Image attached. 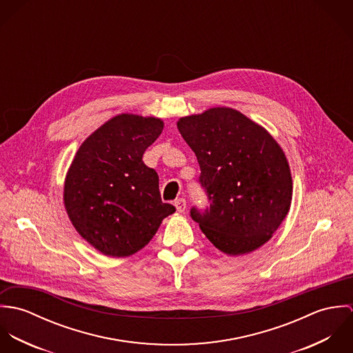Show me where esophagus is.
Here are the masks:
<instances>
[{
	"instance_id": "obj_1",
	"label": "esophagus",
	"mask_w": 353,
	"mask_h": 353,
	"mask_svg": "<svg viewBox=\"0 0 353 353\" xmlns=\"http://www.w3.org/2000/svg\"><path fill=\"white\" fill-rule=\"evenodd\" d=\"M174 205H175V208H176V212L183 213L185 209H186V200H185V199H179V200L175 201Z\"/></svg>"
}]
</instances>
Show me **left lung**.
Masks as SVG:
<instances>
[{
  "label": "left lung",
  "mask_w": 353,
  "mask_h": 353,
  "mask_svg": "<svg viewBox=\"0 0 353 353\" xmlns=\"http://www.w3.org/2000/svg\"><path fill=\"white\" fill-rule=\"evenodd\" d=\"M178 130L197 156L209 209L190 214L205 236L227 255L265 245L290 212L292 176L272 134L230 107L179 118Z\"/></svg>",
  "instance_id": "left-lung-1"
}]
</instances>
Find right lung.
<instances>
[{"instance_id":"obj_1","label":"right lung","mask_w":353,"mask_h":353,"mask_svg":"<svg viewBox=\"0 0 353 353\" xmlns=\"http://www.w3.org/2000/svg\"><path fill=\"white\" fill-rule=\"evenodd\" d=\"M160 118L119 114L80 145L66 172L63 203L80 236L108 256L150 243L175 206L161 201L157 172L143 154L163 132Z\"/></svg>"}]
</instances>
